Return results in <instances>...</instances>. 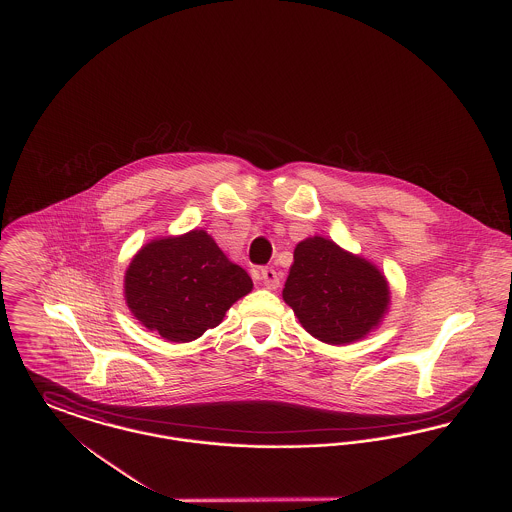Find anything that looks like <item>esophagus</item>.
<instances>
[{"mask_svg": "<svg viewBox=\"0 0 512 512\" xmlns=\"http://www.w3.org/2000/svg\"><path fill=\"white\" fill-rule=\"evenodd\" d=\"M261 280H263V286L267 290H278L280 288V276L274 268H263L261 270Z\"/></svg>", "mask_w": 512, "mask_h": 512, "instance_id": "1", "label": "esophagus"}]
</instances>
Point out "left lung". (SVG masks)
I'll return each instance as SVG.
<instances>
[{"instance_id": "obj_1", "label": "left lung", "mask_w": 512, "mask_h": 512, "mask_svg": "<svg viewBox=\"0 0 512 512\" xmlns=\"http://www.w3.org/2000/svg\"><path fill=\"white\" fill-rule=\"evenodd\" d=\"M282 297L301 326L330 345L366 338L382 324L391 303L384 272L324 236L295 245Z\"/></svg>"}]
</instances>
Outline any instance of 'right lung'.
<instances>
[{
  "label": "right lung",
  "mask_w": 512,
  "mask_h": 512,
  "mask_svg": "<svg viewBox=\"0 0 512 512\" xmlns=\"http://www.w3.org/2000/svg\"><path fill=\"white\" fill-rule=\"evenodd\" d=\"M253 290L244 268L232 263L205 230L155 238L124 272V299L147 330L174 343L201 338Z\"/></svg>",
  "instance_id": "1"
}]
</instances>
